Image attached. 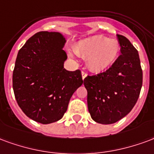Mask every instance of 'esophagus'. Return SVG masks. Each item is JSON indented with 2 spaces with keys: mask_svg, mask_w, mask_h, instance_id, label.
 Wrapping results in <instances>:
<instances>
[{
  "mask_svg": "<svg viewBox=\"0 0 154 154\" xmlns=\"http://www.w3.org/2000/svg\"><path fill=\"white\" fill-rule=\"evenodd\" d=\"M87 75H88L87 73L85 72V71H82V79H85L87 77Z\"/></svg>",
  "mask_w": 154,
  "mask_h": 154,
  "instance_id": "esophagus-1",
  "label": "esophagus"
}]
</instances>
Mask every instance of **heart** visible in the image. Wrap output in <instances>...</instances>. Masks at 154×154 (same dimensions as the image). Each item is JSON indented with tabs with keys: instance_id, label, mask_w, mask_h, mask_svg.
Segmentation results:
<instances>
[{
	"instance_id": "obj_1",
	"label": "heart",
	"mask_w": 154,
	"mask_h": 154,
	"mask_svg": "<svg viewBox=\"0 0 154 154\" xmlns=\"http://www.w3.org/2000/svg\"><path fill=\"white\" fill-rule=\"evenodd\" d=\"M74 51L79 57L87 58L88 68L93 72L100 73L109 69L117 60L121 44L116 39L93 36L81 40Z\"/></svg>"
}]
</instances>
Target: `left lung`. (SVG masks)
I'll use <instances>...</instances> for the list:
<instances>
[{"instance_id":"obj_1","label":"left lung","mask_w":154,"mask_h":154,"mask_svg":"<svg viewBox=\"0 0 154 154\" xmlns=\"http://www.w3.org/2000/svg\"><path fill=\"white\" fill-rule=\"evenodd\" d=\"M121 56L105 72L88 76V112L94 122L109 125L118 122L135 105L143 82L138 51L125 37L117 34Z\"/></svg>"}]
</instances>
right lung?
I'll return each instance as SVG.
<instances>
[{"label":"right lung","instance_id":"obj_1","mask_svg":"<svg viewBox=\"0 0 154 154\" xmlns=\"http://www.w3.org/2000/svg\"><path fill=\"white\" fill-rule=\"evenodd\" d=\"M66 42L60 32H37L19 51L15 60V99L28 117L42 124L62 118L70 97L84 82L79 69L64 68Z\"/></svg>","mask_w":154,"mask_h":154}]
</instances>
